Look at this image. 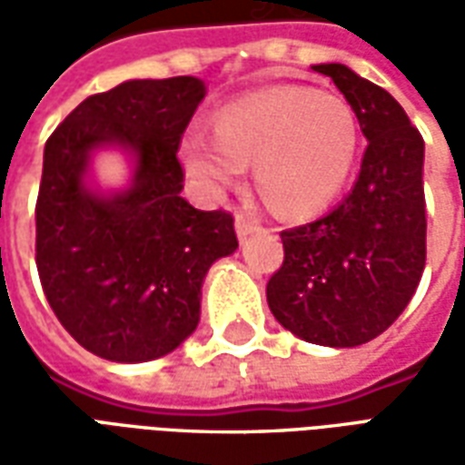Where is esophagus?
Returning a JSON list of instances; mask_svg holds the SVG:
<instances>
[{
	"instance_id": "34e87169",
	"label": "esophagus",
	"mask_w": 465,
	"mask_h": 465,
	"mask_svg": "<svg viewBox=\"0 0 465 465\" xmlns=\"http://www.w3.org/2000/svg\"><path fill=\"white\" fill-rule=\"evenodd\" d=\"M262 229V223L256 222V219H252L249 213L239 212L236 213V233H239V239H246V236H252V233H256Z\"/></svg>"
}]
</instances>
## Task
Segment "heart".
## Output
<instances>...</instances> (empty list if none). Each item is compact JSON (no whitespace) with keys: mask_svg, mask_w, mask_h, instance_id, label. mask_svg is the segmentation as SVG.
<instances>
[{"mask_svg":"<svg viewBox=\"0 0 465 465\" xmlns=\"http://www.w3.org/2000/svg\"><path fill=\"white\" fill-rule=\"evenodd\" d=\"M361 124L346 96L312 86H272L223 106L216 136L189 132L182 156L203 189L239 183L253 163L256 186L279 213H309L341 192L356 166Z\"/></svg>","mask_w":465,"mask_h":465,"instance_id":"b5f03b06","label":"heart"}]
</instances>
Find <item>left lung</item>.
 <instances>
[{
    "instance_id": "obj_1",
    "label": "left lung",
    "mask_w": 465,
    "mask_h": 465,
    "mask_svg": "<svg viewBox=\"0 0 465 465\" xmlns=\"http://www.w3.org/2000/svg\"><path fill=\"white\" fill-rule=\"evenodd\" d=\"M312 69L349 99L369 146L331 213L282 232L283 263L266 283V302L303 341L351 349L399 319L426 266L423 136L386 89L349 66Z\"/></svg>"
}]
</instances>
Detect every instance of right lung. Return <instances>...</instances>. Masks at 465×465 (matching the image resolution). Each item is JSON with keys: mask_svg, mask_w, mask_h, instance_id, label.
<instances>
[{"mask_svg": "<svg viewBox=\"0 0 465 465\" xmlns=\"http://www.w3.org/2000/svg\"><path fill=\"white\" fill-rule=\"evenodd\" d=\"M196 76L132 79L84 99L46 139L36 196V269L59 323L86 351L116 363L166 356L202 313V283L236 252L233 216L182 196L179 143L202 104ZM102 145L137 159L126 193L84 186Z\"/></svg>", "mask_w": 465, "mask_h": 465, "instance_id": "add662e5", "label": "right lung"}]
</instances>
